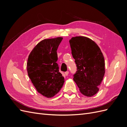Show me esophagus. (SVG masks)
Segmentation results:
<instances>
[{"mask_svg":"<svg viewBox=\"0 0 127 127\" xmlns=\"http://www.w3.org/2000/svg\"><path fill=\"white\" fill-rule=\"evenodd\" d=\"M64 74H65V75H66V76H68V74H69V71H66V72H65Z\"/></svg>","mask_w":127,"mask_h":127,"instance_id":"34e87169","label":"esophagus"}]
</instances>
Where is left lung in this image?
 I'll return each mask as SVG.
<instances>
[{
  "instance_id": "8db88e82",
  "label": "left lung",
  "mask_w": 127,
  "mask_h": 127,
  "mask_svg": "<svg viewBox=\"0 0 127 127\" xmlns=\"http://www.w3.org/2000/svg\"><path fill=\"white\" fill-rule=\"evenodd\" d=\"M77 71L74 80L82 94L92 97L99 91L105 74L103 53L95 42L86 36L72 37L69 40Z\"/></svg>"
}]
</instances>
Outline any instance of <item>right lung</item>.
<instances>
[{
	"label": "right lung",
	"mask_w": 127,
	"mask_h": 127,
	"mask_svg": "<svg viewBox=\"0 0 127 127\" xmlns=\"http://www.w3.org/2000/svg\"><path fill=\"white\" fill-rule=\"evenodd\" d=\"M63 37L44 39L30 52L27 63L29 78L39 93L47 98L56 95L64 79L59 71L57 49Z\"/></svg>",
	"instance_id": "right-lung-1"
}]
</instances>
